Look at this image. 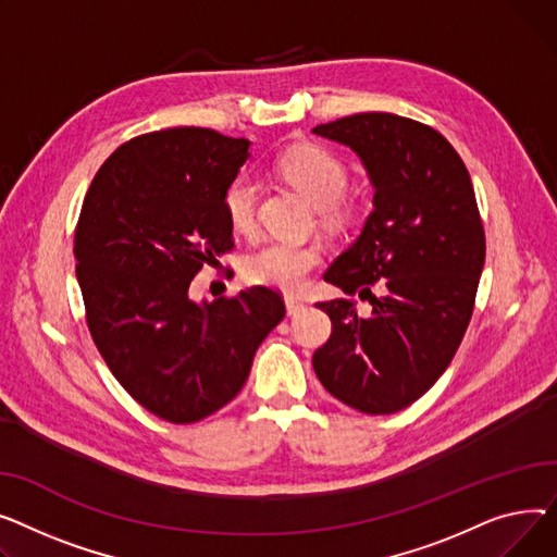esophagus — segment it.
I'll use <instances>...</instances> for the list:
<instances>
[{
    "label": "esophagus",
    "instance_id": "esophagus-1",
    "mask_svg": "<svg viewBox=\"0 0 557 557\" xmlns=\"http://www.w3.org/2000/svg\"><path fill=\"white\" fill-rule=\"evenodd\" d=\"M285 308H287V314H299L306 308V304L301 299H297V297H292V294H287V297H285Z\"/></svg>",
    "mask_w": 557,
    "mask_h": 557
}]
</instances>
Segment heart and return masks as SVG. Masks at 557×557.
<instances>
[{
	"instance_id": "1",
	"label": "heart",
	"mask_w": 557,
	"mask_h": 557,
	"mask_svg": "<svg viewBox=\"0 0 557 557\" xmlns=\"http://www.w3.org/2000/svg\"><path fill=\"white\" fill-rule=\"evenodd\" d=\"M278 175L297 188L304 198L321 209L329 222L346 215L344 193L348 188V171L344 161L319 146H299L276 159ZM222 207L228 224L240 234H251L256 226L258 184L249 175L228 182L222 195ZM321 263V249L289 240H268L243 258V276L253 285L278 289H299L308 274Z\"/></svg>"
}]
</instances>
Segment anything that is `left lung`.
<instances>
[{"label": "left lung", "mask_w": 557, "mask_h": 557, "mask_svg": "<svg viewBox=\"0 0 557 557\" xmlns=\"http://www.w3.org/2000/svg\"><path fill=\"white\" fill-rule=\"evenodd\" d=\"M312 133L348 146L375 188L362 234L323 274L348 297L317 304L333 333L312 367L344 405L396 413L434 386L468 331L485 260L472 180L451 144L413 119L362 112ZM355 293L372 304L369 318Z\"/></svg>", "instance_id": "obj_1"}]
</instances>
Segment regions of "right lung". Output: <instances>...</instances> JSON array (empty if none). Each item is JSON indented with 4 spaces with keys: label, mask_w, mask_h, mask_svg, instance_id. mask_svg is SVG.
Returning a JSON list of instances; mask_svg holds the SVG:
<instances>
[{
    "label": "right lung",
    "mask_w": 557,
    "mask_h": 557,
    "mask_svg": "<svg viewBox=\"0 0 557 557\" xmlns=\"http://www.w3.org/2000/svg\"><path fill=\"white\" fill-rule=\"evenodd\" d=\"M247 157V139L207 127L135 137L98 169L76 224L91 339L127 394L175 424L232 403L285 317L281 294L263 285L188 299L195 274L234 247L222 195Z\"/></svg>",
    "instance_id": "1"
}]
</instances>
